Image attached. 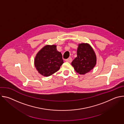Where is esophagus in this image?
Returning <instances> with one entry per match:
<instances>
[{
    "instance_id": "obj_1",
    "label": "esophagus",
    "mask_w": 124,
    "mask_h": 124,
    "mask_svg": "<svg viewBox=\"0 0 124 124\" xmlns=\"http://www.w3.org/2000/svg\"><path fill=\"white\" fill-rule=\"evenodd\" d=\"M66 62H69V63H70L72 62V58L71 57H70V58H68V59H66Z\"/></svg>"
}]
</instances>
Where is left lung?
I'll use <instances>...</instances> for the list:
<instances>
[{
    "label": "left lung",
    "instance_id": "obj_1",
    "mask_svg": "<svg viewBox=\"0 0 124 124\" xmlns=\"http://www.w3.org/2000/svg\"><path fill=\"white\" fill-rule=\"evenodd\" d=\"M96 64V56L93 48L88 44H79L77 57L72 62L76 71L84 75L93 69Z\"/></svg>",
    "mask_w": 124,
    "mask_h": 124
}]
</instances>
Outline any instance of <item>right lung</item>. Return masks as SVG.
I'll return each mask as SVG.
<instances>
[{
	"label": "right lung",
	"mask_w": 124,
	"mask_h": 124,
	"mask_svg": "<svg viewBox=\"0 0 124 124\" xmlns=\"http://www.w3.org/2000/svg\"><path fill=\"white\" fill-rule=\"evenodd\" d=\"M63 63L61 53L57 50L56 46L47 45L39 51L34 64L40 74L48 77L58 71Z\"/></svg>",
	"instance_id": "obj_1"
}]
</instances>
